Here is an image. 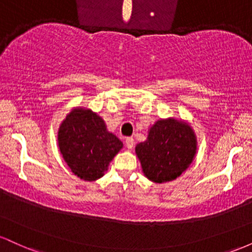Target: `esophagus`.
Returning a JSON list of instances; mask_svg holds the SVG:
<instances>
[{
	"label": "esophagus",
	"mask_w": 252,
	"mask_h": 252,
	"mask_svg": "<svg viewBox=\"0 0 252 252\" xmlns=\"http://www.w3.org/2000/svg\"><path fill=\"white\" fill-rule=\"evenodd\" d=\"M134 144H135L134 138H132V137H126V148H128V149H132V148H134Z\"/></svg>",
	"instance_id": "obj_1"
}]
</instances>
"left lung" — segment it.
Returning <instances> with one entry per match:
<instances>
[{
    "label": "left lung",
    "instance_id": "obj_1",
    "mask_svg": "<svg viewBox=\"0 0 252 252\" xmlns=\"http://www.w3.org/2000/svg\"><path fill=\"white\" fill-rule=\"evenodd\" d=\"M144 175L162 184L185 172L196 153V138L189 124L174 118L158 121L149 130L148 138L135 148Z\"/></svg>",
    "mask_w": 252,
    "mask_h": 252
}]
</instances>
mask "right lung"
<instances>
[{"label":"right lung","instance_id":"obj_1","mask_svg":"<svg viewBox=\"0 0 252 252\" xmlns=\"http://www.w3.org/2000/svg\"><path fill=\"white\" fill-rule=\"evenodd\" d=\"M58 143L72 172L86 181L102 178L123 147L122 141L106 130L102 118L82 108L73 109L63 121Z\"/></svg>","mask_w":252,"mask_h":252}]
</instances>
